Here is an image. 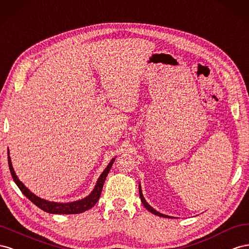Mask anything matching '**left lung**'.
<instances>
[{
    "mask_svg": "<svg viewBox=\"0 0 249 249\" xmlns=\"http://www.w3.org/2000/svg\"><path fill=\"white\" fill-rule=\"evenodd\" d=\"M139 191H140V197H141V200H142V203L144 204V207L149 211V212H151L152 214H154V215H156V216H160V217H165V218H167V217H169V216H167V215H164V214H160V213H159V212H156L154 209H152L150 205H149L147 202H146V200H145V198H144V196H143V193H142V189H141V186L139 187ZM170 218V217H169Z\"/></svg>",
    "mask_w": 249,
    "mask_h": 249,
    "instance_id": "8db88e82",
    "label": "left lung"
}]
</instances>
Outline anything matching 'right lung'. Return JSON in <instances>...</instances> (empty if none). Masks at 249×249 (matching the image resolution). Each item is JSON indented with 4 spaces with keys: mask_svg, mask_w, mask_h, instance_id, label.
Returning a JSON list of instances; mask_svg holds the SVG:
<instances>
[{
    "mask_svg": "<svg viewBox=\"0 0 249 249\" xmlns=\"http://www.w3.org/2000/svg\"><path fill=\"white\" fill-rule=\"evenodd\" d=\"M113 160H115V159L111 160L108 166L106 167V169L102 172L101 176L99 177V179L97 181V184L95 186V189L88 197L83 198V199H81V200L74 201V202L58 203V202H51V201H47L45 199H41V198L31 193V192L24 186L23 182L18 180V176L16 175V173H14V170L12 168L11 160L9 156V150H8V165H9V170H10V173L12 175V178H13L14 182L17 183L18 189L22 191V193L28 198V199L32 201L35 205H37V207L39 209H41L42 211H45L47 213H51V214H79V213H83L85 211L89 210L90 208H93L94 205L97 203V201L99 200V198H100L104 181H105L106 176H107L109 170L113 164Z\"/></svg>",
    "mask_w": 249,
    "mask_h": 249,
    "instance_id": "1",
    "label": "right lung"
}]
</instances>
